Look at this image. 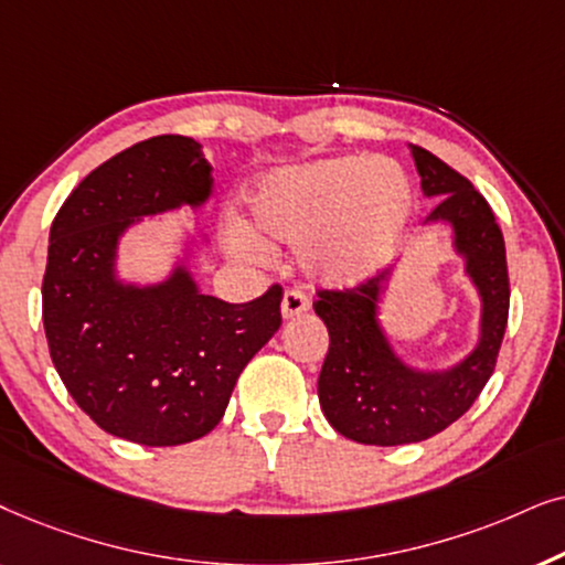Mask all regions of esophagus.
Here are the masks:
<instances>
[{"label":"esophagus","mask_w":565,"mask_h":565,"mask_svg":"<svg viewBox=\"0 0 565 565\" xmlns=\"http://www.w3.org/2000/svg\"><path fill=\"white\" fill-rule=\"evenodd\" d=\"M310 310V299H307L305 291L299 289H289L287 295L281 299V315L284 318H299V315H305Z\"/></svg>","instance_id":"obj_1"}]
</instances>
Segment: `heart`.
<instances>
[{
  "label": "heart",
  "mask_w": 565,
  "mask_h": 565,
  "mask_svg": "<svg viewBox=\"0 0 565 565\" xmlns=\"http://www.w3.org/2000/svg\"><path fill=\"white\" fill-rule=\"evenodd\" d=\"M408 185L382 160H326L268 178L250 206L263 243L305 250L320 281L349 287L387 260L408 222ZM239 250L266 255L258 239L237 232Z\"/></svg>",
  "instance_id": "b5f03b06"
}]
</instances>
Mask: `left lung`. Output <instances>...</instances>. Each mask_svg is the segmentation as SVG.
<instances>
[{
  "mask_svg": "<svg viewBox=\"0 0 565 565\" xmlns=\"http://www.w3.org/2000/svg\"><path fill=\"white\" fill-rule=\"evenodd\" d=\"M420 188L441 195L428 220H447L455 245L483 299L480 343L449 372H413L390 349L377 322L385 274L356 287L318 289L315 312L330 345L318 380V397L330 426L359 445L397 447L424 441L465 416L491 380L509 320V268L501 227L472 183L424 147H411Z\"/></svg>",
  "mask_w": 565,
  "mask_h": 565,
  "instance_id": "1",
  "label": "left lung"
}]
</instances>
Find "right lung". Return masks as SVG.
<instances>
[{
    "instance_id": "add662e5",
    "label": "right lung",
    "mask_w": 565,
    "mask_h": 565,
    "mask_svg": "<svg viewBox=\"0 0 565 565\" xmlns=\"http://www.w3.org/2000/svg\"><path fill=\"white\" fill-rule=\"evenodd\" d=\"M212 164L199 141L152 137L89 172L51 224L43 328L58 377L103 431L145 447L201 439L224 416L245 364L281 326V284L247 305L201 295L178 268L160 287L113 278L134 220L199 206Z\"/></svg>"
}]
</instances>
